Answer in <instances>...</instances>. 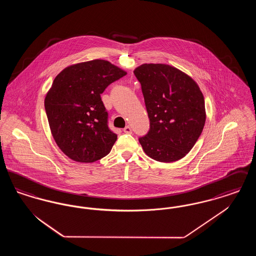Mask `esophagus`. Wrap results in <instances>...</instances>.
I'll use <instances>...</instances> for the list:
<instances>
[{"label":"esophagus","mask_w":256,"mask_h":256,"mask_svg":"<svg viewBox=\"0 0 256 256\" xmlns=\"http://www.w3.org/2000/svg\"><path fill=\"white\" fill-rule=\"evenodd\" d=\"M122 130H124V134H132V128H130V126H124V128Z\"/></svg>","instance_id":"34e87169"}]
</instances>
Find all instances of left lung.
<instances>
[{
	"mask_svg": "<svg viewBox=\"0 0 256 256\" xmlns=\"http://www.w3.org/2000/svg\"><path fill=\"white\" fill-rule=\"evenodd\" d=\"M134 73L141 84L150 119L148 132L139 138L145 154L166 163L182 158L206 124L200 87L191 76L167 64L145 63Z\"/></svg>",
	"mask_w": 256,
	"mask_h": 256,
	"instance_id": "1",
	"label": "left lung"
}]
</instances>
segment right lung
Instances as JSON below:
<instances>
[{
	"label": "right lung",
	"mask_w": 256,
	"mask_h": 256,
	"mask_svg": "<svg viewBox=\"0 0 256 256\" xmlns=\"http://www.w3.org/2000/svg\"><path fill=\"white\" fill-rule=\"evenodd\" d=\"M126 72L110 61L94 60L66 67L45 97L52 135L69 158L92 163L108 156L117 135L108 126L100 94Z\"/></svg>",
	"instance_id": "add662e5"
}]
</instances>
